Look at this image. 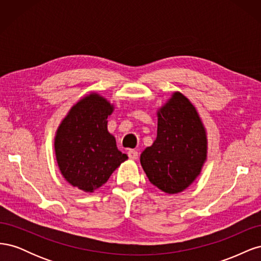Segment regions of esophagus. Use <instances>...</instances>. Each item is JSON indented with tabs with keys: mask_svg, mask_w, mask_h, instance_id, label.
I'll return each instance as SVG.
<instances>
[{
	"mask_svg": "<svg viewBox=\"0 0 261 261\" xmlns=\"http://www.w3.org/2000/svg\"><path fill=\"white\" fill-rule=\"evenodd\" d=\"M127 154H128V158H129V159H132V160H136L137 158H138V151H137V150L130 149V150H128Z\"/></svg>",
	"mask_w": 261,
	"mask_h": 261,
	"instance_id": "esophagus-1",
	"label": "esophagus"
}]
</instances>
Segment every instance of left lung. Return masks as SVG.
I'll return each instance as SVG.
<instances>
[{"mask_svg":"<svg viewBox=\"0 0 261 261\" xmlns=\"http://www.w3.org/2000/svg\"><path fill=\"white\" fill-rule=\"evenodd\" d=\"M158 134L140 154L150 183L167 194H178L199 176L208 158L207 130L191 100L179 91L156 110Z\"/></svg>","mask_w":261,"mask_h":261,"instance_id":"8db88e82","label":"left lung"}]
</instances>
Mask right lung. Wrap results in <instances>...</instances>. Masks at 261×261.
Segmentation results:
<instances>
[{"label":"right lung","mask_w":261,"mask_h":261,"mask_svg":"<svg viewBox=\"0 0 261 261\" xmlns=\"http://www.w3.org/2000/svg\"><path fill=\"white\" fill-rule=\"evenodd\" d=\"M114 109L107 98L90 92L72 106L55 132L54 152L61 174L85 193L106 184L128 159L108 130V118Z\"/></svg>","instance_id":"obj_1"}]
</instances>
